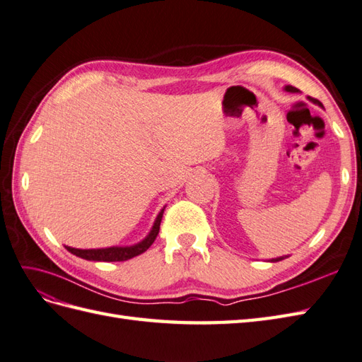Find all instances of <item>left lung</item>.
<instances>
[{
    "instance_id": "left-lung-1",
    "label": "left lung",
    "mask_w": 362,
    "mask_h": 362,
    "mask_svg": "<svg viewBox=\"0 0 362 362\" xmlns=\"http://www.w3.org/2000/svg\"><path fill=\"white\" fill-rule=\"evenodd\" d=\"M284 90H286V91H291V93H296V91H298V88H295V87H292V86H286ZM312 102H315V104L321 105V102L317 100V99H312ZM283 258H284V257H278V258H275V260H272V262H280V260H283Z\"/></svg>"
}]
</instances>
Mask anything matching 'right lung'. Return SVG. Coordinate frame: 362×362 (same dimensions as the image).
Segmentation results:
<instances>
[{
	"label": "right lung",
	"mask_w": 362,
	"mask_h": 362,
	"mask_svg": "<svg viewBox=\"0 0 362 362\" xmlns=\"http://www.w3.org/2000/svg\"><path fill=\"white\" fill-rule=\"evenodd\" d=\"M162 216H163V209L159 212V216L156 217V221L150 230V234H148L142 240V242H139L133 246H111V247H100V249H76V247L66 246V249L73 255L81 257V258H84V260H90V262H125V260H129V258L144 254L146 249L153 245L157 234H159Z\"/></svg>",
	"instance_id": "1"
}]
</instances>
